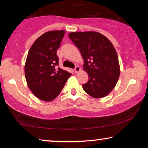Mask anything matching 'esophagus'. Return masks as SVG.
Segmentation results:
<instances>
[{"label": "esophagus", "mask_w": 148, "mask_h": 148, "mask_svg": "<svg viewBox=\"0 0 148 148\" xmlns=\"http://www.w3.org/2000/svg\"><path fill=\"white\" fill-rule=\"evenodd\" d=\"M79 71H80V68H79L78 66H76V67H75L74 71H75V72H76V73H77V72H78Z\"/></svg>", "instance_id": "1"}]
</instances>
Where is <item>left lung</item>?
I'll return each instance as SVG.
<instances>
[{
	"instance_id": "8db88e82",
	"label": "left lung",
	"mask_w": 148,
	"mask_h": 148,
	"mask_svg": "<svg viewBox=\"0 0 148 148\" xmlns=\"http://www.w3.org/2000/svg\"><path fill=\"white\" fill-rule=\"evenodd\" d=\"M69 37L84 60L89 80L83 89L93 98L108 95L118 81L120 70L114 47L106 36L97 32H71Z\"/></svg>"
}]
</instances>
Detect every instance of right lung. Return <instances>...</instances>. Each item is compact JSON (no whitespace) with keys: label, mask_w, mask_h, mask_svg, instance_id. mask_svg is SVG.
I'll return each instance as SVG.
<instances>
[{"label":"right lung","mask_w":148,"mask_h":148,"mask_svg":"<svg viewBox=\"0 0 148 148\" xmlns=\"http://www.w3.org/2000/svg\"><path fill=\"white\" fill-rule=\"evenodd\" d=\"M64 31L45 32L32 44L27 57L25 74L33 94L44 101H53L63 88L71 73L59 68L57 50Z\"/></svg>","instance_id":"right-lung-1"}]
</instances>
